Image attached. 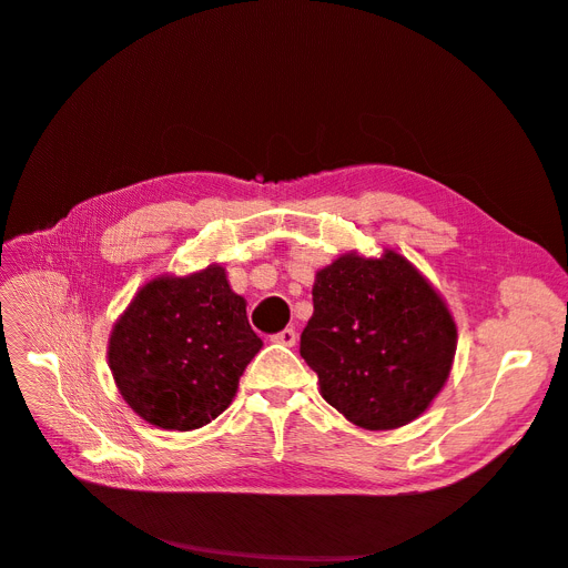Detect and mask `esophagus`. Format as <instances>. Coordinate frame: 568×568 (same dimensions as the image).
I'll use <instances>...</instances> for the list:
<instances>
[{"label": "esophagus", "instance_id": "esophagus-1", "mask_svg": "<svg viewBox=\"0 0 568 568\" xmlns=\"http://www.w3.org/2000/svg\"><path fill=\"white\" fill-rule=\"evenodd\" d=\"M272 341H274V343H282V346L294 348L296 341H298V334H296V329H282L280 334L272 336Z\"/></svg>", "mask_w": 568, "mask_h": 568}]
</instances>
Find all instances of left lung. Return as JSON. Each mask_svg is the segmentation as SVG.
Here are the masks:
<instances>
[{"label":"left lung","instance_id":"1","mask_svg":"<svg viewBox=\"0 0 568 568\" xmlns=\"http://www.w3.org/2000/svg\"><path fill=\"white\" fill-rule=\"evenodd\" d=\"M301 355L322 398L367 432L417 419L448 382L457 326L400 253H346L315 274Z\"/></svg>","mask_w":568,"mask_h":568}]
</instances>
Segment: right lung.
I'll return each instance as SVG.
<instances>
[{"label":"right lung","mask_w":568,"mask_h":568,"mask_svg":"<svg viewBox=\"0 0 568 568\" xmlns=\"http://www.w3.org/2000/svg\"><path fill=\"white\" fill-rule=\"evenodd\" d=\"M246 301L220 265L144 284L109 338V367L125 403L153 426L192 432L225 412L261 351Z\"/></svg>","instance_id":"obj_1"}]
</instances>
